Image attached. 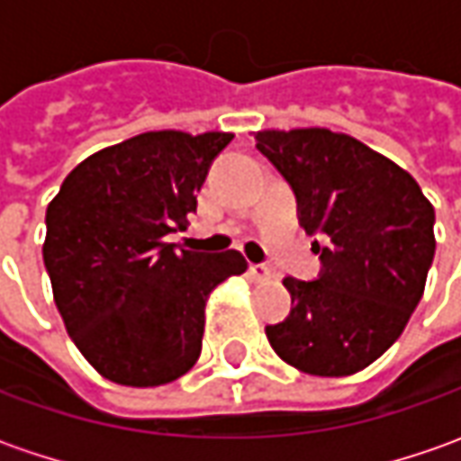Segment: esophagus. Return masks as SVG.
I'll return each mask as SVG.
<instances>
[{"instance_id":"1","label":"esophagus","mask_w":461,"mask_h":461,"mask_svg":"<svg viewBox=\"0 0 461 461\" xmlns=\"http://www.w3.org/2000/svg\"><path fill=\"white\" fill-rule=\"evenodd\" d=\"M249 276L254 282H272L275 279V272L267 267V264H249Z\"/></svg>"}]
</instances>
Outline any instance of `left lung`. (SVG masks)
<instances>
[{"label": "left lung", "mask_w": 461, "mask_h": 461, "mask_svg": "<svg viewBox=\"0 0 461 461\" xmlns=\"http://www.w3.org/2000/svg\"><path fill=\"white\" fill-rule=\"evenodd\" d=\"M257 149L290 182L305 233H323L312 282L285 276L290 315L267 326L282 362L346 377L398 341L434 261V204L418 182L362 140L328 128L258 131Z\"/></svg>", "instance_id": "8db88e82"}]
</instances>
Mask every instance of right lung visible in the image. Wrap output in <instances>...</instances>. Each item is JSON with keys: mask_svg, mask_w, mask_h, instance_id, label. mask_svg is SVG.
Here are the masks:
<instances>
[{"mask_svg": "<svg viewBox=\"0 0 461 461\" xmlns=\"http://www.w3.org/2000/svg\"><path fill=\"white\" fill-rule=\"evenodd\" d=\"M233 133L151 131L84 158L45 210L43 261L63 326L102 377L179 380L200 359L204 305L239 251L174 249L212 158Z\"/></svg>", "mask_w": 461, "mask_h": 461, "instance_id": "add662e5", "label": "right lung"}]
</instances>
